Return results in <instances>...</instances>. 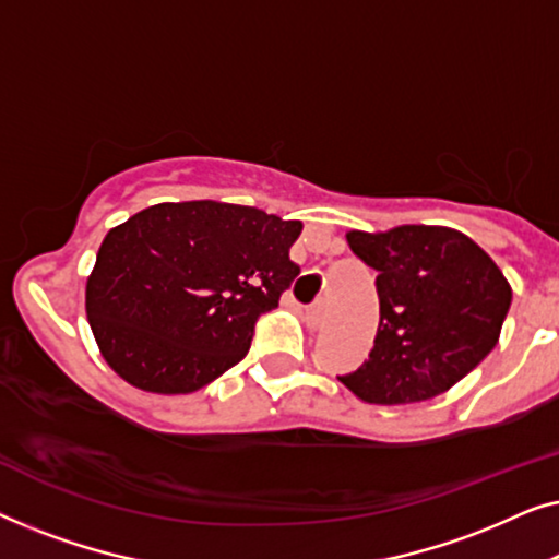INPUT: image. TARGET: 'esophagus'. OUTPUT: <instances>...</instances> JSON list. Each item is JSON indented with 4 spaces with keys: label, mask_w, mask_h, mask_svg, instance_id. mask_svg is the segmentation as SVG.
Returning a JSON list of instances; mask_svg holds the SVG:
<instances>
[{
    "label": "esophagus",
    "mask_w": 559,
    "mask_h": 559,
    "mask_svg": "<svg viewBox=\"0 0 559 559\" xmlns=\"http://www.w3.org/2000/svg\"><path fill=\"white\" fill-rule=\"evenodd\" d=\"M325 323V305L323 302H316L312 308L305 310V325L310 328V331H318V328H323Z\"/></svg>",
    "instance_id": "1"
}]
</instances>
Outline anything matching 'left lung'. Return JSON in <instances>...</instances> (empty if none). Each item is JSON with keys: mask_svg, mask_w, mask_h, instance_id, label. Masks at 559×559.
Returning <instances> with one entry per match:
<instances>
[{"mask_svg": "<svg viewBox=\"0 0 559 559\" xmlns=\"http://www.w3.org/2000/svg\"><path fill=\"white\" fill-rule=\"evenodd\" d=\"M377 270L379 331L369 361L338 377L361 402L412 404L455 386L499 343L511 285L491 257L448 226L348 231Z\"/></svg>", "mask_w": 559, "mask_h": 559, "instance_id": "obj_1", "label": "left lung"}]
</instances>
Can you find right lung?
<instances>
[{
	"mask_svg": "<svg viewBox=\"0 0 559 559\" xmlns=\"http://www.w3.org/2000/svg\"><path fill=\"white\" fill-rule=\"evenodd\" d=\"M300 231V221L218 201L157 203L114 226L86 280L104 361L152 394L211 384L300 274L289 262Z\"/></svg>",
	"mask_w": 559,
	"mask_h": 559,
	"instance_id": "add662e5",
	"label": "right lung"
}]
</instances>
